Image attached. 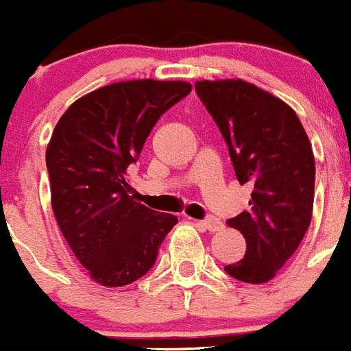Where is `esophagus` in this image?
Here are the masks:
<instances>
[{"mask_svg":"<svg viewBox=\"0 0 351 351\" xmlns=\"http://www.w3.org/2000/svg\"><path fill=\"white\" fill-rule=\"evenodd\" d=\"M197 226H199L200 229L209 230V232H217V230H220L221 227H223V223H221L218 218H208V220L197 221Z\"/></svg>","mask_w":351,"mask_h":351,"instance_id":"1","label":"esophagus"}]
</instances>
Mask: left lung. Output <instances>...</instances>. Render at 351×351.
<instances>
[{
    "mask_svg": "<svg viewBox=\"0 0 351 351\" xmlns=\"http://www.w3.org/2000/svg\"><path fill=\"white\" fill-rule=\"evenodd\" d=\"M197 95L220 128L239 184L254 186L245 209L227 226L247 252L226 266L241 282L265 284L296 252L314 204V154L295 110L245 80H202Z\"/></svg>",
    "mask_w": 351,
    "mask_h": 351,
    "instance_id": "left-lung-1",
    "label": "left lung"
}]
</instances>
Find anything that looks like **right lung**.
Wrapping results in <instances>:
<instances>
[{
  "label": "right lung",
  "instance_id": "add662e5",
  "mask_svg": "<svg viewBox=\"0 0 351 351\" xmlns=\"http://www.w3.org/2000/svg\"><path fill=\"white\" fill-rule=\"evenodd\" d=\"M190 92L188 82L112 83L74 101L51 134V208L76 259L101 286H128L145 275L178 223L134 200L128 167L158 119Z\"/></svg>",
  "mask_w": 351,
  "mask_h": 351
}]
</instances>
